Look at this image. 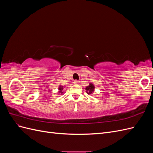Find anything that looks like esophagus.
<instances>
[{"instance_id":"esophagus-1","label":"esophagus","mask_w":153,"mask_h":153,"mask_svg":"<svg viewBox=\"0 0 153 153\" xmlns=\"http://www.w3.org/2000/svg\"><path fill=\"white\" fill-rule=\"evenodd\" d=\"M74 83H75V84H79L80 82L77 80H74Z\"/></svg>"}]
</instances>
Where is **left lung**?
<instances>
[{"label": "left lung", "mask_w": 153, "mask_h": 153, "mask_svg": "<svg viewBox=\"0 0 153 153\" xmlns=\"http://www.w3.org/2000/svg\"><path fill=\"white\" fill-rule=\"evenodd\" d=\"M85 90H86L87 93L88 94H92V92H93L94 91V86L93 85V84H90L89 86H87L85 88Z\"/></svg>", "instance_id": "left-lung-1"}]
</instances>
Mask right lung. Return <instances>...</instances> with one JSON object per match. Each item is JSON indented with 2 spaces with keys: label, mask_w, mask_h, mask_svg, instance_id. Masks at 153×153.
I'll return each mask as SVG.
<instances>
[{
  "label": "right lung",
  "mask_w": 153,
  "mask_h": 153,
  "mask_svg": "<svg viewBox=\"0 0 153 153\" xmlns=\"http://www.w3.org/2000/svg\"><path fill=\"white\" fill-rule=\"evenodd\" d=\"M59 92H60V93H61V94H62L63 93V92H62V90H63V87L60 86L59 88Z\"/></svg>",
  "instance_id": "1"
}]
</instances>
